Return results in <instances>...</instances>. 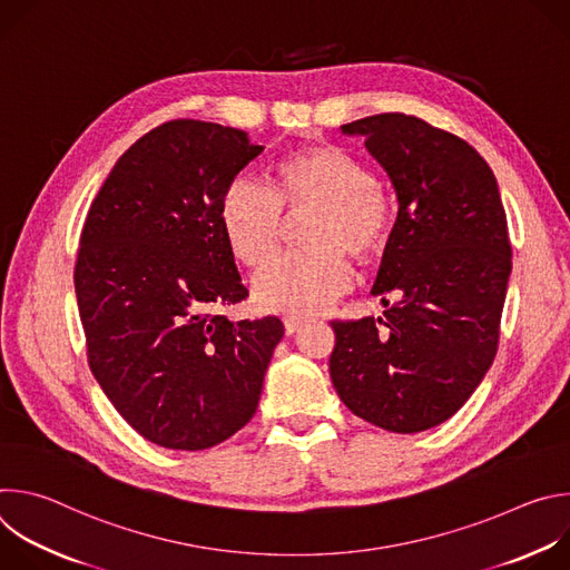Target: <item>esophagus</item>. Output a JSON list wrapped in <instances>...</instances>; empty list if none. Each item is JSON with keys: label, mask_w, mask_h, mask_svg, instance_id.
<instances>
[{"label": "esophagus", "mask_w": 570, "mask_h": 570, "mask_svg": "<svg viewBox=\"0 0 570 570\" xmlns=\"http://www.w3.org/2000/svg\"><path fill=\"white\" fill-rule=\"evenodd\" d=\"M302 324H304V320H299V317H291V315L284 317V330H286L288 336H293L295 332H299Z\"/></svg>", "instance_id": "34e87169"}]
</instances>
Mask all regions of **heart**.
Instances as JSON below:
<instances>
[{
    "mask_svg": "<svg viewBox=\"0 0 570 570\" xmlns=\"http://www.w3.org/2000/svg\"><path fill=\"white\" fill-rule=\"evenodd\" d=\"M282 189L243 174L223 198V232L232 253L248 266L264 264L279 246L284 205L315 207L306 243L311 250L268 262L253 282L264 311L304 317L327 308L352 286L354 257L376 253L390 229V203L361 159L338 146H317L282 161Z\"/></svg>",
    "mask_w": 570,
    "mask_h": 570,
    "instance_id": "1",
    "label": "heart"
}]
</instances>
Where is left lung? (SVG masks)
Segmentation results:
<instances>
[{
	"label": "left lung",
	"mask_w": 570,
	"mask_h": 570,
	"mask_svg": "<svg viewBox=\"0 0 570 570\" xmlns=\"http://www.w3.org/2000/svg\"><path fill=\"white\" fill-rule=\"evenodd\" d=\"M341 130L365 139L399 209L372 288L383 317L332 322L330 374L356 417L429 431L462 409L497 356L512 273L499 185L473 146L417 117L385 112Z\"/></svg>",
	"instance_id": "1"
}]
</instances>
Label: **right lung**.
Here are the masks:
<instances>
[{"label": "right lung", "instance_id": "1", "mask_svg": "<svg viewBox=\"0 0 570 570\" xmlns=\"http://www.w3.org/2000/svg\"><path fill=\"white\" fill-rule=\"evenodd\" d=\"M262 153L236 128L161 124L117 159L80 234L73 288L92 374L157 446L209 449L257 413L284 324L214 308L248 297L220 212Z\"/></svg>", "mask_w": 570, "mask_h": 570}]
</instances>
